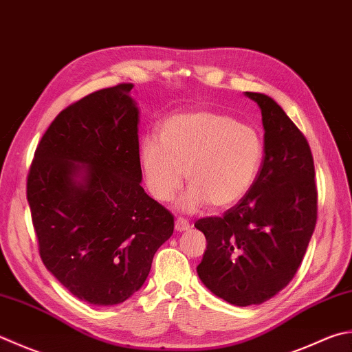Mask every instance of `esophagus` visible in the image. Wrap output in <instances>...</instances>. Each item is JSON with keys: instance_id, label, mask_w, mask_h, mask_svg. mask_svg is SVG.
I'll return each instance as SVG.
<instances>
[{"instance_id": "esophagus-1", "label": "esophagus", "mask_w": 352, "mask_h": 352, "mask_svg": "<svg viewBox=\"0 0 352 352\" xmlns=\"http://www.w3.org/2000/svg\"><path fill=\"white\" fill-rule=\"evenodd\" d=\"M175 228H176V231H187V230H190V222L187 221V219L179 217L175 222Z\"/></svg>"}]
</instances>
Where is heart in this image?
Wrapping results in <instances>:
<instances>
[{"label":"heart","instance_id":"1","mask_svg":"<svg viewBox=\"0 0 352 352\" xmlns=\"http://www.w3.org/2000/svg\"><path fill=\"white\" fill-rule=\"evenodd\" d=\"M262 161L263 141L253 125L207 109L168 116L157 138L145 136L138 147L145 187L156 201L175 197L185 171L190 185L177 202L182 213L237 204L253 187Z\"/></svg>","mask_w":352,"mask_h":352}]
</instances>
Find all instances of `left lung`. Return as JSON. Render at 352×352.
I'll return each mask as SVG.
<instances>
[{"mask_svg": "<svg viewBox=\"0 0 352 352\" xmlns=\"http://www.w3.org/2000/svg\"><path fill=\"white\" fill-rule=\"evenodd\" d=\"M262 111L263 162L253 187L223 217L199 219L207 239L201 282L236 307L270 300L299 270L317 219L307 139L273 98L245 91Z\"/></svg>", "mask_w": 352, "mask_h": 352, "instance_id": "obj_1", "label": "left lung"}]
</instances>
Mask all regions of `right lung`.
<instances>
[{"label": "right lung", "mask_w": 352, "mask_h": 352, "mask_svg": "<svg viewBox=\"0 0 352 352\" xmlns=\"http://www.w3.org/2000/svg\"><path fill=\"white\" fill-rule=\"evenodd\" d=\"M133 84L98 90L45 131L28 177L39 254L70 293L98 307L141 289L175 219L141 187Z\"/></svg>", "instance_id": "add662e5"}]
</instances>
